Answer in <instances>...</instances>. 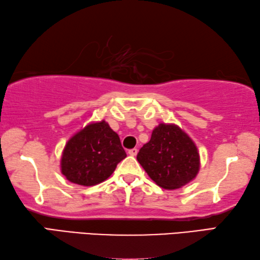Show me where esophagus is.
Wrapping results in <instances>:
<instances>
[{
    "instance_id": "34e87169",
    "label": "esophagus",
    "mask_w": 260,
    "mask_h": 260,
    "mask_svg": "<svg viewBox=\"0 0 260 260\" xmlns=\"http://www.w3.org/2000/svg\"><path fill=\"white\" fill-rule=\"evenodd\" d=\"M137 152H139V150H137V149H132V150L128 151V154L132 155V156H135L137 154Z\"/></svg>"
}]
</instances>
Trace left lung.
<instances>
[{
    "instance_id": "8db88e82",
    "label": "left lung",
    "mask_w": 260,
    "mask_h": 260,
    "mask_svg": "<svg viewBox=\"0 0 260 260\" xmlns=\"http://www.w3.org/2000/svg\"><path fill=\"white\" fill-rule=\"evenodd\" d=\"M137 161L157 186L177 189L195 179L201 160L197 146L180 127L161 123L141 147Z\"/></svg>"
}]
</instances>
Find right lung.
<instances>
[{
	"instance_id": "obj_1",
	"label": "right lung",
	"mask_w": 260,
	"mask_h": 260,
	"mask_svg": "<svg viewBox=\"0 0 260 260\" xmlns=\"http://www.w3.org/2000/svg\"><path fill=\"white\" fill-rule=\"evenodd\" d=\"M125 157L118 134L101 120L86 125L68 141L60 171L73 184L94 186L108 179Z\"/></svg>"
}]
</instances>
